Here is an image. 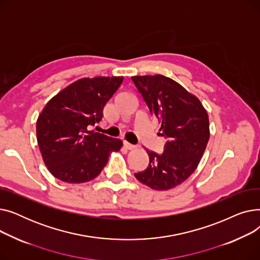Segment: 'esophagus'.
<instances>
[{"label": "esophagus", "mask_w": 260, "mask_h": 260, "mask_svg": "<svg viewBox=\"0 0 260 260\" xmlns=\"http://www.w3.org/2000/svg\"><path fill=\"white\" fill-rule=\"evenodd\" d=\"M123 144H124L125 148H127V149H134V148H136V145L131 144V143H128L127 141H123Z\"/></svg>", "instance_id": "esophagus-1"}]
</instances>
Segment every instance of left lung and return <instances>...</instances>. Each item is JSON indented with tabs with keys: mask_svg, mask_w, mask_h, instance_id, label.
Wrapping results in <instances>:
<instances>
[{
	"mask_svg": "<svg viewBox=\"0 0 260 260\" xmlns=\"http://www.w3.org/2000/svg\"><path fill=\"white\" fill-rule=\"evenodd\" d=\"M132 80L161 124L159 135L167 139L162 154L145 148L148 167L135 177L153 189H171L185 181L199 165L210 139L208 113L196 95L171 78L135 76Z\"/></svg>",
	"mask_w": 260,
	"mask_h": 260,
	"instance_id": "left-lung-1",
	"label": "left lung"
}]
</instances>
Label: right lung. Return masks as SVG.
<instances>
[{
  "label": "right lung",
  "instance_id": "right-lung-1",
  "mask_svg": "<svg viewBox=\"0 0 260 260\" xmlns=\"http://www.w3.org/2000/svg\"><path fill=\"white\" fill-rule=\"evenodd\" d=\"M123 77L80 79L51 98L37 120V140L43 161L57 179L83 183L97 177L120 139L90 131L120 87Z\"/></svg>",
  "mask_w": 260,
  "mask_h": 260
}]
</instances>
